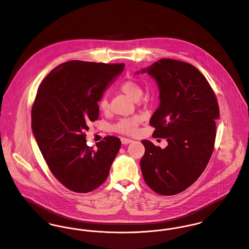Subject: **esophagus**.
<instances>
[{"label":"esophagus","mask_w":249,"mask_h":249,"mask_svg":"<svg viewBox=\"0 0 249 249\" xmlns=\"http://www.w3.org/2000/svg\"><path fill=\"white\" fill-rule=\"evenodd\" d=\"M121 142H122L123 144H127V143H130V142H133V140L127 139V138H121Z\"/></svg>","instance_id":"1"}]
</instances>
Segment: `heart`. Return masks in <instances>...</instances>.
Listing matches in <instances>:
<instances>
[{
    "instance_id": "b5f03b06",
    "label": "heart",
    "mask_w": 249,
    "mask_h": 249,
    "mask_svg": "<svg viewBox=\"0 0 249 249\" xmlns=\"http://www.w3.org/2000/svg\"><path fill=\"white\" fill-rule=\"evenodd\" d=\"M120 90L133 101H138L142 95V86L137 80L133 78H128L123 81L120 85ZM98 107L99 109L103 112H107L109 109V102L107 96H103L100 99L98 103ZM141 121L142 119L139 116L123 118L113 125V130L118 133L125 134V135L134 134L137 131V128Z\"/></svg>"
}]
</instances>
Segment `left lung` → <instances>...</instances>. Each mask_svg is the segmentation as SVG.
Masks as SVG:
<instances>
[{
    "label": "left lung",
    "mask_w": 249,
    "mask_h": 249,
    "mask_svg": "<svg viewBox=\"0 0 249 249\" xmlns=\"http://www.w3.org/2000/svg\"><path fill=\"white\" fill-rule=\"evenodd\" d=\"M141 71L156 80L160 92V106L149 121L153 135L168 142L161 148L142 140V177L155 193L174 196L199 178L211 158L217 101L205 76L192 64L164 58Z\"/></svg>",
    "instance_id": "left-lung-1"
}]
</instances>
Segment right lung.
I'll return each mask as SVG.
<instances>
[{
    "label": "right lung",
    "mask_w": 249,
    "mask_h": 249,
    "mask_svg": "<svg viewBox=\"0 0 249 249\" xmlns=\"http://www.w3.org/2000/svg\"><path fill=\"white\" fill-rule=\"evenodd\" d=\"M124 68L71 60L43 79L32 109V128L55 178L75 193H89L107 180L121 140L107 136L94 149L86 143L88 124L99 119L98 102Z\"/></svg>",
    "instance_id": "right-lung-1"
}]
</instances>
